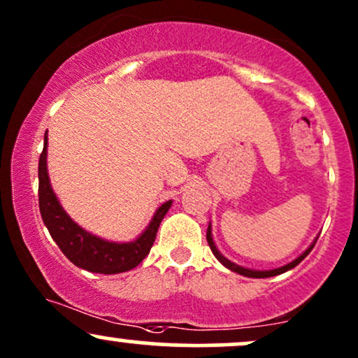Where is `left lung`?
Here are the masks:
<instances>
[{"label": "left lung", "mask_w": 358, "mask_h": 358, "mask_svg": "<svg viewBox=\"0 0 358 358\" xmlns=\"http://www.w3.org/2000/svg\"><path fill=\"white\" fill-rule=\"evenodd\" d=\"M316 239H318V237H316ZM316 239L313 241V244H311L310 248H308V249L305 250V252L301 254V256H298L296 259H294V261L287 262V264L281 266V268H276V269H269V271H257V269L242 268V266L236 264V262L229 261V259L225 257L224 254H222L219 249H217L215 242H213V237H212V225L208 224V229H207V242H208V245H210V249H212L213 256H215L217 259H219V261L222 262V264L225 266V268H227V269H231V271H234V273L241 274V276H245V278H271V276H278V274H282V273H286V271H289V269L296 268V266L299 264V262H301L303 259H305V257L308 256V254L311 252V249L315 248V244H316Z\"/></svg>", "instance_id": "obj_1"}]
</instances>
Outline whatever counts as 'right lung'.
<instances>
[{
  "label": "right lung",
  "mask_w": 358,
  "mask_h": 358,
  "mask_svg": "<svg viewBox=\"0 0 358 358\" xmlns=\"http://www.w3.org/2000/svg\"><path fill=\"white\" fill-rule=\"evenodd\" d=\"M47 148L48 136L45 133L43 151L38 162V205L43 224L65 257L77 268L99 274H119L136 268L150 254L159 224L170 210L173 200H168L156 208L148 227L134 241L113 242L102 239L82 229L60 205L48 178Z\"/></svg>",
  "instance_id": "1"
}]
</instances>
